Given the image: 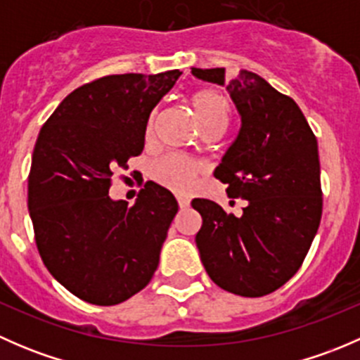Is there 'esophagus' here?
Masks as SVG:
<instances>
[{"mask_svg":"<svg viewBox=\"0 0 360 360\" xmlns=\"http://www.w3.org/2000/svg\"><path fill=\"white\" fill-rule=\"evenodd\" d=\"M177 203H179V207L181 209H188V207H190V198L188 197H177Z\"/></svg>","mask_w":360,"mask_h":360,"instance_id":"esophagus-1","label":"esophagus"}]
</instances>
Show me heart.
<instances>
[{"label":"heart","mask_w":360,"mask_h":360,"mask_svg":"<svg viewBox=\"0 0 360 360\" xmlns=\"http://www.w3.org/2000/svg\"><path fill=\"white\" fill-rule=\"evenodd\" d=\"M190 104L202 130L226 129L230 120V104L223 94L216 90H200L191 96ZM151 129H153V120L148 123L146 137L151 136ZM200 170L202 165L197 160L179 153H169L155 160L150 172L158 184L177 193H184L193 186L195 177L200 174Z\"/></svg>","instance_id":"obj_1"}]
</instances>
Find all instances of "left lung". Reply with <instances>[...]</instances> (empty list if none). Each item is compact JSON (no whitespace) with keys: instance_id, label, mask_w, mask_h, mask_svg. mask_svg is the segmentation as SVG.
<instances>
[{"instance_id":"left-lung-1","label":"left lung","mask_w":360,"mask_h":360,"mask_svg":"<svg viewBox=\"0 0 360 360\" xmlns=\"http://www.w3.org/2000/svg\"><path fill=\"white\" fill-rule=\"evenodd\" d=\"M203 82L226 86L240 130L214 177L231 198L245 200L242 216L216 202H191L202 216L195 237L214 284L257 297L274 292L300 270L322 216L317 139L297 104L266 79L242 69L226 79L224 68H191Z\"/></svg>"}]
</instances>
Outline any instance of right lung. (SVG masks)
<instances>
[{"label": "right lung", "mask_w": 360, "mask_h": 360, "mask_svg": "<svg viewBox=\"0 0 360 360\" xmlns=\"http://www.w3.org/2000/svg\"><path fill=\"white\" fill-rule=\"evenodd\" d=\"M179 76H104L69 94L39 130L27 183L36 245L52 277L86 303H122L157 270L176 198L146 183L129 205L110 186L143 153L151 111Z\"/></svg>", "instance_id": "right-lung-1"}]
</instances>
